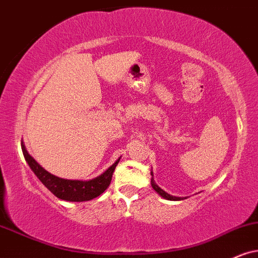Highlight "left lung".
I'll return each mask as SVG.
<instances>
[{"mask_svg":"<svg viewBox=\"0 0 258 258\" xmlns=\"http://www.w3.org/2000/svg\"><path fill=\"white\" fill-rule=\"evenodd\" d=\"M151 175H152V172H151ZM151 185H152V188L155 189L156 191H157V193L161 195V197H163L164 199H167V200H172V201H177V200H182L181 198H177V197H172V195H169L168 193H165L164 190H163V189H161L158 187L157 184L155 183V181H153V178H151Z\"/></svg>","mask_w":258,"mask_h":258,"instance_id":"8db88e82","label":"left lung"}]
</instances>
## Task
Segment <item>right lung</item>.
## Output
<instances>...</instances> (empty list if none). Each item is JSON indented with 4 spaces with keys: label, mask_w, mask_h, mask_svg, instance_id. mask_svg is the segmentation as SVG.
<instances>
[{
    "label": "right lung",
    "mask_w": 258,
    "mask_h": 258,
    "mask_svg": "<svg viewBox=\"0 0 258 258\" xmlns=\"http://www.w3.org/2000/svg\"><path fill=\"white\" fill-rule=\"evenodd\" d=\"M21 149L24 153L25 159L27 161L28 165L41 183L46 187L52 194L56 195L58 199L65 201H89L93 200L103 193L107 188L109 187L110 181H112L113 172L115 170V167L118 165L120 159H118L112 167H109L107 170L101 174L97 177L89 181H78V180H65V178L57 177V176L50 174L40 167L35 159L32 156L28 155L24 143L21 142Z\"/></svg>",
    "instance_id": "add662e5"
}]
</instances>
